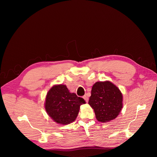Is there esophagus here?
<instances>
[{
	"mask_svg": "<svg viewBox=\"0 0 157 157\" xmlns=\"http://www.w3.org/2000/svg\"><path fill=\"white\" fill-rule=\"evenodd\" d=\"M83 98L84 99V100L86 101V102L88 101V96H86V95H85V96H83Z\"/></svg>",
	"mask_w": 157,
	"mask_h": 157,
	"instance_id": "esophagus-1",
	"label": "esophagus"
}]
</instances>
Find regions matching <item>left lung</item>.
<instances>
[{"label":"left lung","mask_w":157,"mask_h":157,"mask_svg":"<svg viewBox=\"0 0 157 157\" xmlns=\"http://www.w3.org/2000/svg\"><path fill=\"white\" fill-rule=\"evenodd\" d=\"M123 96L116 85L111 82H96L92 88L88 104L94 111L96 119L107 122L119 115L123 106Z\"/></svg>","instance_id":"8db88e82"}]
</instances>
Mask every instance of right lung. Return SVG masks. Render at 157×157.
<instances>
[{
  "label": "right lung",
  "mask_w": 157,
  "mask_h": 157,
  "mask_svg": "<svg viewBox=\"0 0 157 157\" xmlns=\"http://www.w3.org/2000/svg\"><path fill=\"white\" fill-rule=\"evenodd\" d=\"M84 99L71 93L65 84L54 85L46 94L44 107L48 116L58 124L66 125L77 117Z\"/></svg>",
  "instance_id": "add662e5"
}]
</instances>
